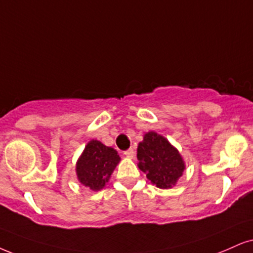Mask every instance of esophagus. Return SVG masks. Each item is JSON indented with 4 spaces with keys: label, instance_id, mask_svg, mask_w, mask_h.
Returning <instances> with one entry per match:
<instances>
[{
    "label": "esophagus",
    "instance_id": "esophagus-1",
    "mask_svg": "<svg viewBox=\"0 0 253 253\" xmlns=\"http://www.w3.org/2000/svg\"><path fill=\"white\" fill-rule=\"evenodd\" d=\"M124 155H126V157H129V158H132L133 156H135V150H133L132 148L127 149V150L124 151Z\"/></svg>",
    "mask_w": 253,
    "mask_h": 253
}]
</instances>
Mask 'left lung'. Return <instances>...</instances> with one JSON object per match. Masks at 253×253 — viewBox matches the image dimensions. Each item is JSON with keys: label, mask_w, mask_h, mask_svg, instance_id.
<instances>
[{"label": "left lung", "mask_w": 253, "mask_h": 253, "mask_svg": "<svg viewBox=\"0 0 253 253\" xmlns=\"http://www.w3.org/2000/svg\"><path fill=\"white\" fill-rule=\"evenodd\" d=\"M138 168L149 180L161 189H169L176 184L184 171V162L179 152L167 138L154 131L145 133L137 148Z\"/></svg>", "instance_id": "left-lung-1"}]
</instances>
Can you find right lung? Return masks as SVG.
Here are the masks:
<instances>
[{"label": "right lung", "mask_w": 253, "mask_h": 253, "mask_svg": "<svg viewBox=\"0 0 253 253\" xmlns=\"http://www.w3.org/2000/svg\"><path fill=\"white\" fill-rule=\"evenodd\" d=\"M120 161V156L115 149L92 139L77 162L76 172L79 180L93 191H98L108 183Z\"/></svg>", "instance_id": "1"}]
</instances>
